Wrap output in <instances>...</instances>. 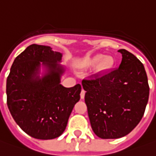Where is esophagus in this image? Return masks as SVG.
Masks as SVG:
<instances>
[{
	"label": "esophagus",
	"mask_w": 156,
	"mask_h": 156,
	"mask_svg": "<svg viewBox=\"0 0 156 156\" xmlns=\"http://www.w3.org/2000/svg\"><path fill=\"white\" fill-rule=\"evenodd\" d=\"M85 93H86L85 90H84V89H82V90H81V92H80V98H85Z\"/></svg>",
	"instance_id": "1"
}]
</instances>
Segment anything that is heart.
Returning a JSON list of instances; mask_svg holds the SVG:
<instances>
[{
	"instance_id": "b5f03b06",
	"label": "heart",
	"mask_w": 156,
	"mask_h": 156,
	"mask_svg": "<svg viewBox=\"0 0 156 156\" xmlns=\"http://www.w3.org/2000/svg\"><path fill=\"white\" fill-rule=\"evenodd\" d=\"M103 58V56L102 55H98L95 56V57H93L92 59L89 60L88 64L90 65H96L98 64L99 62H100V60ZM113 63H114V61H113L112 58H110V57H106L104 59L102 60V62H101L99 65H98V69H100V70H105V69H109L112 66Z\"/></svg>"
}]
</instances>
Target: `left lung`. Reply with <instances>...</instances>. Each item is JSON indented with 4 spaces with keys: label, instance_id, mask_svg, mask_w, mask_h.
Returning a JSON list of instances; mask_svg holds the SVG:
<instances>
[{
    "label": "left lung",
    "instance_id": "8db88e82",
    "mask_svg": "<svg viewBox=\"0 0 156 156\" xmlns=\"http://www.w3.org/2000/svg\"><path fill=\"white\" fill-rule=\"evenodd\" d=\"M120 66L82 80L92 128L98 137L113 139L130 133L141 121L150 87L144 64L125 49Z\"/></svg>",
    "mask_w": 156,
    "mask_h": 156
}]
</instances>
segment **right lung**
<instances>
[{"label":"right lung","mask_w":156,"mask_h":156,"mask_svg":"<svg viewBox=\"0 0 156 156\" xmlns=\"http://www.w3.org/2000/svg\"><path fill=\"white\" fill-rule=\"evenodd\" d=\"M62 54L51 47L30 45L21 52L6 79V103L20 128L37 139L59 137L66 128L72 109L80 100L81 86L64 87L60 84L64 69ZM48 68L42 79L36 76L39 62Z\"/></svg>","instance_id":"right-lung-1"}]
</instances>
